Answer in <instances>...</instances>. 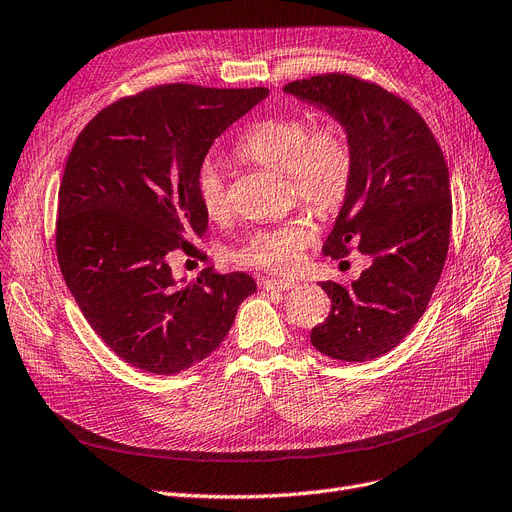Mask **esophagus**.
I'll return each mask as SVG.
<instances>
[{
	"label": "esophagus",
	"instance_id": "obj_1",
	"mask_svg": "<svg viewBox=\"0 0 512 512\" xmlns=\"http://www.w3.org/2000/svg\"><path fill=\"white\" fill-rule=\"evenodd\" d=\"M262 288L267 292H288L296 288V283L290 279H262Z\"/></svg>",
	"mask_w": 512,
	"mask_h": 512
}]
</instances>
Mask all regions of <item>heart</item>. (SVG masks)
<instances>
[{
	"label": "heart",
	"mask_w": 512,
	"mask_h": 512,
	"mask_svg": "<svg viewBox=\"0 0 512 512\" xmlns=\"http://www.w3.org/2000/svg\"><path fill=\"white\" fill-rule=\"evenodd\" d=\"M237 153L262 168L288 174L292 195L317 214L336 212L353 185L355 151L338 121L313 126L311 119L300 115L264 119L239 142ZM197 193L210 218L229 212L227 182L214 163L201 166ZM313 237V222L296 216L277 227L256 231L235 260L243 267L290 273Z\"/></svg>",
	"instance_id": "b5f03b06"
}]
</instances>
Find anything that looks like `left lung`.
I'll return each mask as SVG.
<instances>
[{"mask_svg":"<svg viewBox=\"0 0 512 512\" xmlns=\"http://www.w3.org/2000/svg\"><path fill=\"white\" fill-rule=\"evenodd\" d=\"M330 113L355 151V176L323 254L351 248L372 264L332 298L313 327L315 349L338 361H370L410 334L441 277L452 231V193L441 147L418 111L393 92L346 73H325L283 88Z\"/></svg>","mask_w":512,"mask_h":512,"instance_id":"left-lung-1","label":"left lung"}]
</instances>
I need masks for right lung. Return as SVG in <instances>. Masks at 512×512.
Returning a JSON list of instances; mask_svg holds the SVG:
<instances>
[{"label": "right lung", "instance_id": "right-lung-1", "mask_svg": "<svg viewBox=\"0 0 512 512\" xmlns=\"http://www.w3.org/2000/svg\"><path fill=\"white\" fill-rule=\"evenodd\" d=\"M267 96L157 86L102 109L75 140L58 191L60 273L92 330L142 372L206 359L256 292L250 275L212 267L178 283L168 260L208 229L197 176L212 142Z\"/></svg>", "mask_w": 512, "mask_h": 512}]
</instances>
